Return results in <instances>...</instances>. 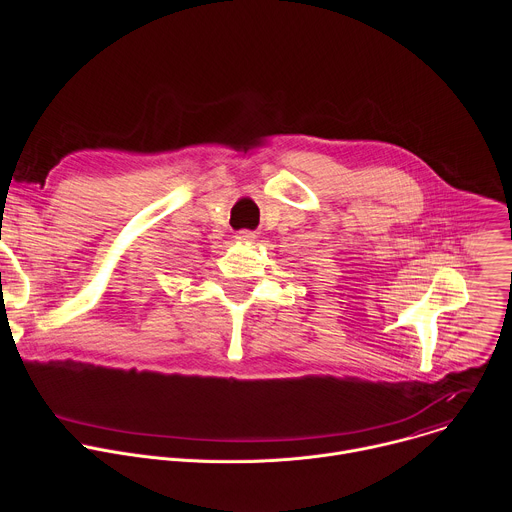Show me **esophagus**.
Returning a JSON list of instances; mask_svg holds the SVG:
<instances>
[{"label":"esophagus","instance_id":"1","mask_svg":"<svg viewBox=\"0 0 512 512\" xmlns=\"http://www.w3.org/2000/svg\"><path fill=\"white\" fill-rule=\"evenodd\" d=\"M237 239H239V241H253V239H255V233L245 229V231H239V233H237Z\"/></svg>","mask_w":512,"mask_h":512}]
</instances>
